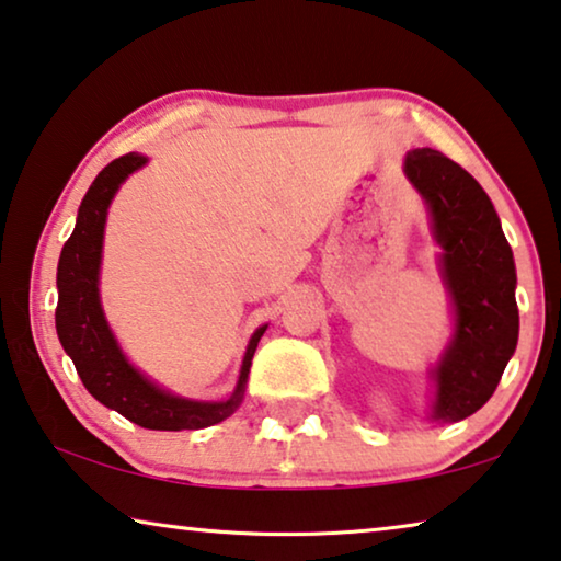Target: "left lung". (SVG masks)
Instances as JSON below:
<instances>
[{"mask_svg": "<svg viewBox=\"0 0 561 561\" xmlns=\"http://www.w3.org/2000/svg\"><path fill=\"white\" fill-rule=\"evenodd\" d=\"M405 175L431 208L456 334L433 370V421H463L494 396L519 340L516 270L494 204L479 181L433 148L405 156Z\"/></svg>", "mask_w": 561, "mask_h": 561, "instance_id": "1", "label": "left lung"}]
</instances>
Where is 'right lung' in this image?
Here are the masks:
<instances>
[{"mask_svg":"<svg viewBox=\"0 0 561 561\" xmlns=\"http://www.w3.org/2000/svg\"><path fill=\"white\" fill-rule=\"evenodd\" d=\"M140 165H146V158L138 153L115 158L98 173L93 186L82 198L78 224H75L70 239L65 241L60 264H57V291H60L55 309L57 337H60L65 353L72 357L82 386L111 411H118L140 428L198 431L206 425L221 423L224 417L237 411L241 398H244L254 350L266 324L259 328L249 342L237 390L224 403H198V400L171 396V392L148 382L136 367L125 360L118 342L107 328L103 307H100L98 272L107 206H111L121 183Z\"/></svg>","mask_w":561,"mask_h":561,"instance_id":"obj_1","label":"right lung"}]
</instances>
